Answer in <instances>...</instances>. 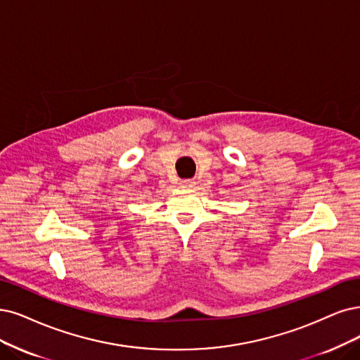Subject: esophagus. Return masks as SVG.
<instances>
[{"instance_id":"1","label":"esophagus","mask_w":360,"mask_h":360,"mask_svg":"<svg viewBox=\"0 0 360 360\" xmlns=\"http://www.w3.org/2000/svg\"><path fill=\"white\" fill-rule=\"evenodd\" d=\"M194 184H195V182H194L193 179H184V181H182V185H184V187H193Z\"/></svg>"}]
</instances>
